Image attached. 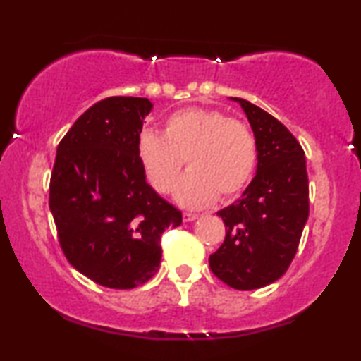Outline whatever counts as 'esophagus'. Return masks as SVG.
I'll return each mask as SVG.
<instances>
[{
	"label": "esophagus",
	"instance_id": "1",
	"mask_svg": "<svg viewBox=\"0 0 361 361\" xmlns=\"http://www.w3.org/2000/svg\"><path fill=\"white\" fill-rule=\"evenodd\" d=\"M197 216H199V215L190 214V212H184V214H182V219H184V221H194Z\"/></svg>",
	"mask_w": 361,
	"mask_h": 361
}]
</instances>
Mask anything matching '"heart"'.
Returning a JSON list of instances; mask_svg holds the SVG:
<instances>
[{
  "label": "heart",
  "instance_id": "obj_1",
  "mask_svg": "<svg viewBox=\"0 0 361 361\" xmlns=\"http://www.w3.org/2000/svg\"><path fill=\"white\" fill-rule=\"evenodd\" d=\"M136 152L147 182L159 194L174 189L187 162L189 174L177 185L176 199L192 209L240 194L258 164V142L248 125L210 108L172 113L162 135L141 133Z\"/></svg>",
  "mask_w": 361,
  "mask_h": 361
}]
</instances>
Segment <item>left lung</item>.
I'll return each instance as SVG.
<instances>
[{
  "mask_svg": "<svg viewBox=\"0 0 361 361\" xmlns=\"http://www.w3.org/2000/svg\"><path fill=\"white\" fill-rule=\"evenodd\" d=\"M235 100L258 142V172L240 200L216 212L226 235L209 264L230 288L253 290L278 281L293 263L309 216V179L293 133L259 106Z\"/></svg>",
  "mask_w": 361,
  "mask_h": 361,
  "instance_id": "obj_1",
  "label": "left lung"
}]
</instances>
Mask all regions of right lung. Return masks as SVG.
<instances>
[{
	"instance_id": "add662e5",
	"label": "right lung",
	"mask_w": 361,
	"mask_h": 361,
	"mask_svg": "<svg viewBox=\"0 0 361 361\" xmlns=\"http://www.w3.org/2000/svg\"><path fill=\"white\" fill-rule=\"evenodd\" d=\"M152 103L108 97L62 137L49 184V209L68 263L93 283L133 289L157 273L161 236L182 214L151 189L137 159Z\"/></svg>"
}]
</instances>
